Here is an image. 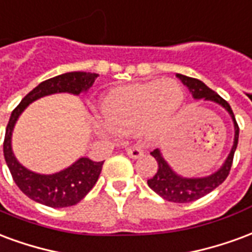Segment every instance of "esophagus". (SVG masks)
<instances>
[{"label":"esophagus","instance_id":"1","mask_svg":"<svg viewBox=\"0 0 252 252\" xmlns=\"http://www.w3.org/2000/svg\"><path fill=\"white\" fill-rule=\"evenodd\" d=\"M126 153L131 158H139L144 154V150L139 148V146H130V148L126 149Z\"/></svg>","mask_w":252,"mask_h":252}]
</instances>
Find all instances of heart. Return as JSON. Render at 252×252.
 <instances>
[{"mask_svg":"<svg viewBox=\"0 0 252 252\" xmlns=\"http://www.w3.org/2000/svg\"><path fill=\"white\" fill-rule=\"evenodd\" d=\"M184 103L183 88L174 82H149L115 88L100 103L103 133L130 134L141 130L154 137L164 130Z\"/></svg>","mask_w":252,"mask_h":252,"instance_id":"b5f03b06","label":"heart"}]
</instances>
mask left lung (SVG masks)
Here are the masks:
<instances>
[{
  "label": "left lung",
  "mask_w": 252,
  "mask_h": 252,
  "mask_svg": "<svg viewBox=\"0 0 252 252\" xmlns=\"http://www.w3.org/2000/svg\"><path fill=\"white\" fill-rule=\"evenodd\" d=\"M181 82L189 88V91L192 93L194 99L204 98L205 100H214L216 103L221 104L231 115V118L234 121L235 126V139L234 146L231 149V153L225 159V162L216 173L211 174L208 177H201V179H184L179 174H176L170 169L166 161L162 157V154L159 153L158 149H154L152 152L156 161L158 162V168L153 177L148 180V185L153 189L154 192L159 194L162 199L172 201V203H190L194 200L203 197L209 192H212L214 189L219 187L224 180L227 179L229 174L232 161H234V154L238 146V139H239V126L236 124V119L232 113V108L228 104L227 100H224L219 94H216L214 90L207 87L205 84L199 80V79L189 78L185 75H177Z\"/></svg>",
  "instance_id": "obj_1"
}]
</instances>
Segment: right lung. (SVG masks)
Here are the masks:
<instances>
[{"label":"right lung","mask_w":252,"mask_h":252,"mask_svg":"<svg viewBox=\"0 0 252 252\" xmlns=\"http://www.w3.org/2000/svg\"><path fill=\"white\" fill-rule=\"evenodd\" d=\"M96 78L98 73L67 72L44 80L43 83L33 88L28 95H25L20 104L12 111L3 139V157L16 185L29 199L51 208L71 207L78 204L96 184L99 174L102 172L103 161L96 162L83 157L59 173L37 174L24 168L18 162L13 154L10 144L14 124L29 103L41 96L56 93L79 95L83 91H87Z\"/></svg>","instance_id":"add662e5"}]
</instances>
